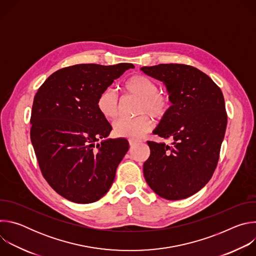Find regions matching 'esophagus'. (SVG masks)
<instances>
[{"mask_svg": "<svg viewBox=\"0 0 256 256\" xmlns=\"http://www.w3.org/2000/svg\"><path fill=\"white\" fill-rule=\"evenodd\" d=\"M128 142H130V147H132V146H134V144L138 142V140H136L130 138V140H128Z\"/></svg>", "mask_w": 256, "mask_h": 256, "instance_id": "esophagus-1", "label": "esophagus"}]
</instances>
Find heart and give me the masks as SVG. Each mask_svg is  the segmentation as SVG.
<instances>
[{"label":"heart","mask_w":256,"mask_h":256,"mask_svg":"<svg viewBox=\"0 0 256 256\" xmlns=\"http://www.w3.org/2000/svg\"><path fill=\"white\" fill-rule=\"evenodd\" d=\"M124 92L140 99L138 104V114H148L156 120L164 118L171 107V100L165 93L158 92L157 84L151 79L136 75L128 78L122 85ZM97 108L106 120L118 116L120 105L116 93L110 89L103 91L97 99ZM152 128V120L146 114L134 118H122L116 122L114 132L118 136L138 138L147 134Z\"/></svg>","instance_id":"obj_1"}]
</instances>
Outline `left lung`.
<instances>
[{"label":"left lung","instance_id":"1","mask_svg":"<svg viewBox=\"0 0 256 256\" xmlns=\"http://www.w3.org/2000/svg\"><path fill=\"white\" fill-rule=\"evenodd\" d=\"M140 70L165 85L172 103L153 134L173 142H147L151 154L142 165L144 177L159 196L186 198L208 184L216 167L227 126L223 93L192 66L160 64Z\"/></svg>","mask_w":256,"mask_h":256}]
</instances>
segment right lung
I'll list each match as a JSON object with an SVG mask.
<instances>
[{
  "label": "right lung",
  "mask_w": 256,
  "mask_h": 256,
  "mask_svg": "<svg viewBox=\"0 0 256 256\" xmlns=\"http://www.w3.org/2000/svg\"><path fill=\"white\" fill-rule=\"evenodd\" d=\"M132 68L128 62L64 68L34 97L30 138L36 158L52 188L70 202H94L114 184L128 142L107 138L112 128L99 112L97 99Z\"/></svg>",
  "instance_id": "1"
}]
</instances>
